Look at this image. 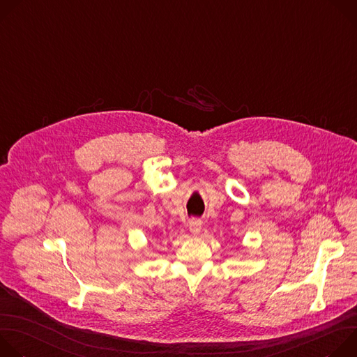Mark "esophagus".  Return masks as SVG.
Masks as SVG:
<instances>
[{"instance_id":"34e87169","label":"esophagus","mask_w":357,"mask_h":357,"mask_svg":"<svg viewBox=\"0 0 357 357\" xmlns=\"http://www.w3.org/2000/svg\"><path fill=\"white\" fill-rule=\"evenodd\" d=\"M200 229H202V222L199 220V219H192L190 222H189V231L192 233V234H199L200 233Z\"/></svg>"}]
</instances>
